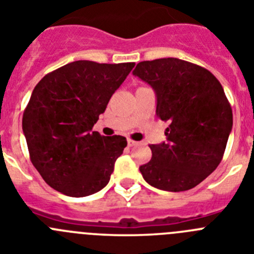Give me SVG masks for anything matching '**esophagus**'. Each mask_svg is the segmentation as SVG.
Segmentation results:
<instances>
[{
  "label": "esophagus",
  "instance_id": "1",
  "mask_svg": "<svg viewBox=\"0 0 254 254\" xmlns=\"http://www.w3.org/2000/svg\"><path fill=\"white\" fill-rule=\"evenodd\" d=\"M127 143H128L129 147L134 146V145H137V142H136V141H133V140H131V138H128V140H127Z\"/></svg>",
  "mask_w": 254,
  "mask_h": 254
}]
</instances>
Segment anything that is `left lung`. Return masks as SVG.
Instances as JSON below:
<instances>
[{
  "instance_id": "left-lung-1",
  "label": "left lung",
  "mask_w": 254,
  "mask_h": 254,
  "mask_svg": "<svg viewBox=\"0 0 254 254\" xmlns=\"http://www.w3.org/2000/svg\"><path fill=\"white\" fill-rule=\"evenodd\" d=\"M133 75L156 94V116L169 122L167 141L150 145L151 160L140 167L152 187L182 192L196 187L223 159L233 111L216 77L178 58L137 64Z\"/></svg>"
}]
</instances>
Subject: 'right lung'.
Segmentation results:
<instances>
[{"label": "right lung", "mask_w": 254, "mask_h": 254, "mask_svg": "<svg viewBox=\"0 0 254 254\" xmlns=\"http://www.w3.org/2000/svg\"><path fill=\"white\" fill-rule=\"evenodd\" d=\"M133 67V62L75 61L49 72L34 87L22 131L31 163L53 190L85 197L108 185L127 140L117 134L105 137L93 127Z\"/></svg>", "instance_id": "1"}]
</instances>
